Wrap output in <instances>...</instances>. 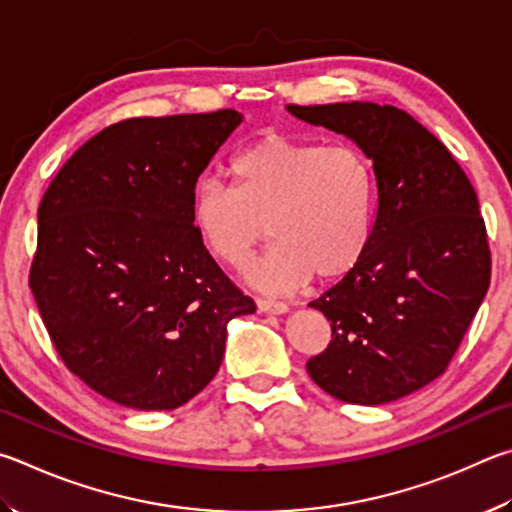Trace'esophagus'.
Instances as JSON below:
<instances>
[{"mask_svg": "<svg viewBox=\"0 0 512 512\" xmlns=\"http://www.w3.org/2000/svg\"><path fill=\"white\" fill-rule=\"evenodd\" d=\"M256 306H258V310L265 312V315H285V312L290 310L288 303L272 301V299H258Z\"/></svg>", "mask_w": 512, "mask_h": 512, "instance_id": "obj_1", "label": "esophagus"}]
</instances>
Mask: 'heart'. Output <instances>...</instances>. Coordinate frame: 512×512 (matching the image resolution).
<instances>
[{
	"label": "heart",
	"mask_w": 512,
	"mask_h": 512,
	"mask_svg": "<svg viewBox=\"0 0 512 512\" xmlns=\"http://www.w3.org/2000/svg\"><path fill=\"white\" fill-rule=\"evenodd\" d=\"M233 188L197 184L193 229L222 265L240 267L267 236L270 249L249 267L258 290H299L315 274L335 281L362 261L373 231L375 175L348 143L265 137L231 161Z\"/></svg>",
	"instance_id": "heart-1"
}]
</instances>
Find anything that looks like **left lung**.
<instances>
[{
	"mask_svg": "<svg viewBox=\"0 0 512 512\" xmlns=\"http://www.w3.org/2000/svg\"><path fill=\"white\" fill-rule=\"evenodd\" d=\"M299 121L344 134L373 164L375 218L362 261L310 308L333 328L308 360L321 389L387 405L436 380L490 285L477 193L441 141L393 105H288Z\"/></svg>",
	"mask_w": 512,
	"mask_h": 512,
	"instance_id": "1",
	"label": "left lung"
}]
</instances>
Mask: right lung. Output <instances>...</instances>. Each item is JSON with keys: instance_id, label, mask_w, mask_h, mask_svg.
<instances>
[{"instance_id": "add662e5", "label": "right lung", "mask_w": 512, "mask_h": 512, "mask_svg": "<svg viewBox=\"0 0 512 512\" xmlns=\"http://www.w3.org/2000/svg\"><path fill=\"white\" fill-rule=\"evenodd\" d=\"M236 110L141 116L80 146L44 193L31 290L71 373L107 400L177 409L218 373L251 315L191 222L195 182Z\"/></svg>"}]
</instances>
